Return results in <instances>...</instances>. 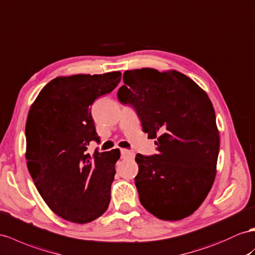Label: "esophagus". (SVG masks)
Returning <instances> with one entry per match:
<instances>
[{
    "label": "esophagus",
    "mask_w": 255,
    "mask_h": 255,
    "mask_svg": "<svg viewBox=\"0 0 255 255\" xmlns=\"http://www.w3.org/2000/svg\"><path fill=\"white\" fill-rule=\"evenodd\" d=\"M121 154H122V158H125V159L134 157V153L132 151H129L127 148H122Z\"/></svg>",
    "instance_id": "esophagus-1"
}]
</instances>
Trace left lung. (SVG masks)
<instances>
[{
    "mask_svg": "<svg viewBox=\"0 0 255 255\" xmlns=\"http://www.w3.org/2000/svg\"><path fill=\"white\" fill-rule=\"evenodd\" d=\"M123 81L119 100L131 104L143 131L157 139V154L135 156L141 205L160 220L184 219L204 202L217 174L220 135L212 103L175 70H128Z\"/></svg>",
    "mask_w": 255,
    "mask_h": 255,
    "instance_id": "left-lung-1",
    "label": "left lung"
}]
</instances>
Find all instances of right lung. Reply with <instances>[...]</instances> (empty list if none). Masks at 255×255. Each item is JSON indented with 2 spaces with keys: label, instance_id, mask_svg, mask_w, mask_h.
Returning a JSON list of instances; mask_svg holds the SVG:
<instances>
[{
  "label": "right lung",
  "instance_id": "right-lung-1",
  "mask_svg": "<svg viewBox=\"0 0 255 255\" xmlns=\"http://www.w3.org/2000/svg\"><path fill=\"white\" fill-rule=\"evenodd\" d=\"M121 78L120 71L56 77L30 108L25 124L28 170L50 210L67 221L88 223L109 207L121 153L87 152L91 141L99 142L90 107Z\"/></svg>",
  "mask_w": 255,
  "mask_h": 255
}]
</instances>
